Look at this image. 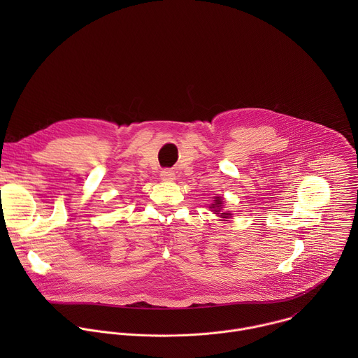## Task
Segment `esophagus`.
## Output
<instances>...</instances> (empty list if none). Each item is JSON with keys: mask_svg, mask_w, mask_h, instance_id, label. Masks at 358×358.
I'll return each mask as SVG.
<instances>
[{"mask_svg": "<svg viewBox=\"0 0 358 358\" xmlns=\"http://www.w3.org/2000/svg\"><path fill=\"white\" fill-rule=\"evenodd\" d=\"M160 177H162V180H164V181H173V180L176 178V173H174L171 169H166V170H163V171L160 173Z\"/></svg>", "mask_w": 358, "mask_h": 358, "instance_id": "obj_1", "label": "esophagus"}]
</instances>
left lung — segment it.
<instances>
[{"label": "left lung", "instance_id": "obj_1", "mask_svg": "<svg viewBox=\"0 0 358 358\" xmlns=\"http://www.w3.org/2000/svg\"><path fill=\"white\" fill-rule=\"evenodd\" d=\"M214 201H215V203H213V207H210V208H211L215 214H220L224 202H222V199H221L220 196H217ZM229 215H231V214H225V213H224V214H221V217H222V218H227V217H229Z\"/></svg>", "mask_w": 358, "mask_h": 358}]
</instances>
